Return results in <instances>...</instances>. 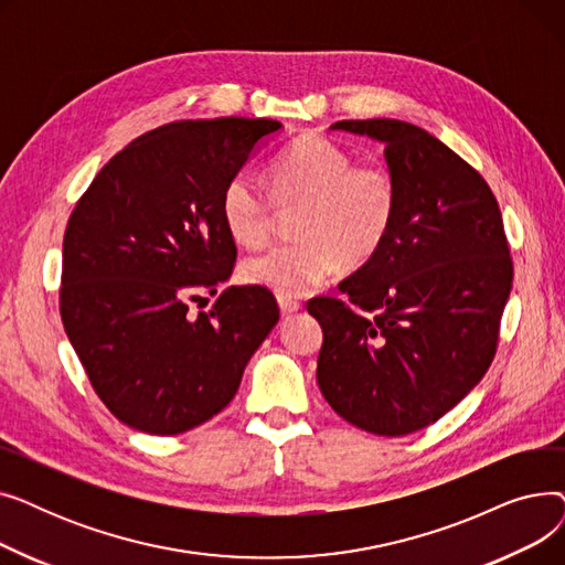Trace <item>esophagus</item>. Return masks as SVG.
<instances>
[{"label": "esophagus", "instance_id": "34e87169", "mask_svg": "<svg viewBox=\"0 0 565 565\" xmlns=\"http://www.w3.org/2000/svg\"><path fill=\"white\" fill-rule=\"evenodd\" d=\"M279 309L284 316H290V313H298L302 309V305L298 300H290V298H279Z\"/></svg>", "mask_w": 565, "mask_h": 565}]
</instances>
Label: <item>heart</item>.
Instances as JSON below:
<instances>
[{"mask_svg":"<svg viewBox=\"0 0 565 565\" xmlns=\"http://www.w3.org/2000/svg\"><path fill=\"white\" fill-rule=\"evenodd\" d=\"M273 195L249 169L235 171L220 199L226 233L237 245L256 247L273 231L275 201L302 203L295 222L300 241L273 245L241 265V279L300 298L328 281L341 265H362L375 256L392 231L398 190L380 164H352L350 153L322 135L290 141L273 164Z\"/></svg>","mask_w":565,"mask_h":565,"instance_id":"heart-1","label":"heart"}]
</instances>
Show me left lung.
<instances>
[{"instance_id":"left-lung-1","label":"left lung","mask_w":565,"mask_h":565,"mask_svg":"<svg viewBox=\"0 0 565 565\" xmlns=\"http://www.w3.org/2000/svg\"><path fill=\"white\" fill-rule=\"evenodd\" d=\"M332 130L384 143L398 205L387 241L316 298L322 328L318 387L348 424L373 435L417 433L486 375L513 286L499 203L483 175L447 143L396 118Z\"/></svg>"}]
</instances>
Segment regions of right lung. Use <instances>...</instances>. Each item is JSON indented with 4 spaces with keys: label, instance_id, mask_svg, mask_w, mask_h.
I'll return each mask as SVG.
<instances>
[{
    "label": "right lung",
    "instance_id": "obj_1",
    "mask_svg": "<svg viewBox=\"0 0 565 565\" xmlns=\"http://www.w3.org/2000/svg\"><path fill=\"white\" fill-rule=\"evenodd\" d=\"M279 128L241 116L156 128L71 213L64 330L100 401L135 430L178 435L213 419L279 320L270 290L224 288L237 249L220 215L228 178ZM207 297L211 310L189 313Z\"/></svg>",
    "mask_w": 565,
    "mask_h": 565
}]
</instances>
